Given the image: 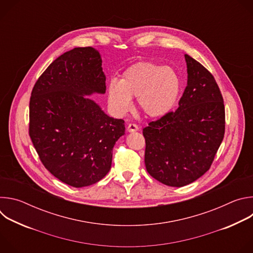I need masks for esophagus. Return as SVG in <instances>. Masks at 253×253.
Segmentation results:
<instances>
[{
  "mask_svg": "<svg viewBox=\"0 0 253 253\" xmlns=\"http://www.w3.org/2000/svg\"><path fill=\"white\" fill-rule=\"evenodd\" d=\"M139 130V127L136 125V124H133V123H130L128 126H127V131L128 132H136Z\"/></svg>",
  "mask_w": 253,
  "mask_h": 253,
  "instance_id": "34e87169",
  "label": "esophagus"
}]
</instances>
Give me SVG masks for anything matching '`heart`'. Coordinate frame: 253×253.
I'll return each mask as SVG.
<instances>
[{
  "label": "heart",
  "mask_w": 253,
  "mask_h": 253,
  "mask_svg": "<svg viewBox=\"0 0 253 253\" xmlns=\"http://www.w3.org/2000/svg\"><path fill=\"white\" fill-rule=\"evenodd\" d=\"M181 82L176 71L151 62H140L128 68L120 81L108 85V102L117 114H125L137 97L139 110L151 118L167 114L175 104Z\"/></svg>",
  "instance_id": "1"
}]
</instances>
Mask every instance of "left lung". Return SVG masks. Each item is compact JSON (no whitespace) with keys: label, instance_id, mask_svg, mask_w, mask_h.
Here are the masks:
<instances>
[{"label":"left lung","instance_id":"obj_1","mask_svg":"<svg viewBox=\"0 0 253 253\" xmlns=\"http://www.w3.org/2000/svg\"><path fill=\"white\" fill-rule=\"evenodd\" d=\"M187 86L179 106L143 129L145 166L159 182L182 187L209 170L224 137L225 109L210 72L185 55Z\"/></svg>","mask_w":253,"mask_h":253}]
</instances>
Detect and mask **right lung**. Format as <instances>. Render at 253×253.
Listing matches in <instances>:
<instances>
[{
    "mask_svg": "<svg viewBox=\"0 0 253 253\" xmlns=\"http://www.w3.org/2000/svg\"><path fill=\"white\" fill-rule=\"evenodd\" d=\"M100 53L74 48L58 57L36 82L30 99L29 134L43 165L73 187L92 185L112 164L124 120L109 117L88 96L104 94Z\"/></svg>",
    "mask_w": 253,
    "mask_h": 253,
    "instance_id": "right-lung-1",
    "label": "right lung"
}]
</instances>
